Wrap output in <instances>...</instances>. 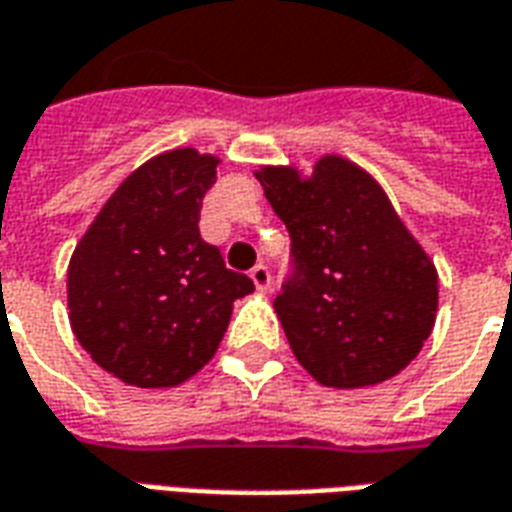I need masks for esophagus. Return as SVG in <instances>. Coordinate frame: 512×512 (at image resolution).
Masks as SVG:
<instances>
[{"label":"esophagus","mask_w":512,"mask_h":512,"mask_svg":"<svg viewBox=\"0 0 512 512\" xmlns=\"http://www.w3.org/2000/svg\"><path fill=\"white\" fill-rule=\"evenodd\" d=\"M249 279H252V285L260 290V293H266L268 287H271V274H268L266 266H255L249 271Z\"/></svg>","instance_id":"1"}]
</instances>
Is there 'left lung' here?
<instances>
[{"label": "left lung", "instance_id": "8db88e82", "mask_svg": "<svg viewBox=\"0 0 512 512\" xmlns=\"http://www.w3.org/2000/svg\"><path fill=\"white\" fill-rule=\"evenodd\" d=\"M255 179L293 238L295 276L276 295L295 361L325 388H372L418 358L437 320V266L369 170L325 154L312 173Z\"/></svg>", "mask_w": 512, "mask_h": 512}]
</instances>
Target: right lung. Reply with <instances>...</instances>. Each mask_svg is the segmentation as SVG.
<instances>
[{
    "label": "right lung",
    "instance_id": "right-lung-1",
    "mask_svg": "<svg viewBox=\"0 0 512 512\" xmlns=\"http://www.w3.org/2000/svg\"><path fill=\"white\" fill-rule=\"evenodd\" d=\"M219 157L162 151L121 181L75 244L67 309L78 344L116 380L173 388L206 366L233 301L255 290L200 238Z\"/></svg>",
    "mask_w": 512,
    "mask_h": 512
}]
</instances>
